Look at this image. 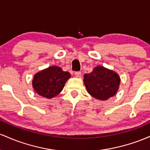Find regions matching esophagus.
<instances>
[{"instance_id":"1","label":"esophagus","mask_w":150,"mask_h":150,"mask_svg":"<svg viewBox=\"0 0 150 150\" xmlns=\"http://www.w3.org/2000/svg\"><path fill=\"white\" fill-rule=\"evenodd\" d=\"M75 76L77 78H81V71H76Z\"/></svg>"}]
</instances>
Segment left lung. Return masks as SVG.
I'll return each instance as SVG.
<instances>
[{"mask_svg": "<svg viewBox=\"0 0 150 150\" xmlns=\"http://www.w3.org/2000/svg\"><path fill=\"white\" fill-rule=\"evenodd\" d=\"M83 82L91 96L105 100L117 93L120 83L119 75L113 71L97 66L90 74H85Z\"/></svg>", "mask_w": 150, "mask_h": 150, "instance_id": "obj_1", "label": "left lung"}]
</instances>
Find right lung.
Masks as SVG:
<instances>
[{"label": "right lung", "mask_w": 150, "mask_h": 150, "mask_svg": "<svg viewBox=\"0 0 150 150\" xmlns=\"http://www.w3.org/2000/svg\"><path fill=\"white\" fill-rule=\"evenodd\" d=\"M70 77V74L64 71L60 67H50L35 74L33 86L35 91L40 96L52 98L62 91Z\"/></svg>", "instance_id": "right-lung-1"}]
</instances>
